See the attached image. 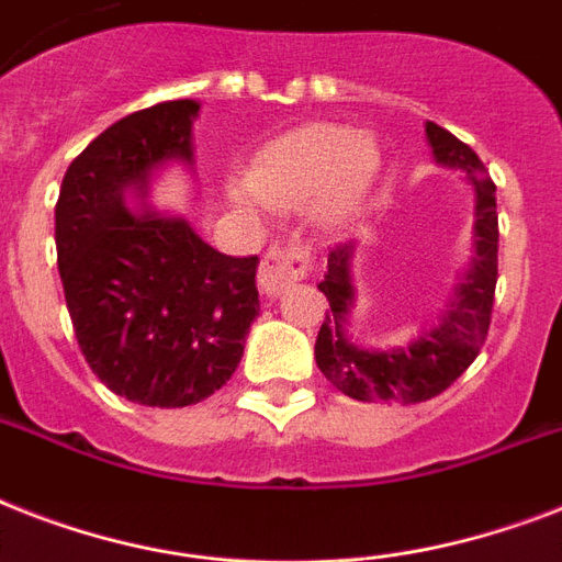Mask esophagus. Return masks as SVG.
<instances>
[{"label":"esophagus","mask_w":562,"mask_h":562,"mask_svg":"<svg viewBox=\"0 0 562 562\" xmlns=\"http://www.w3.org/2000/svg\"><path fill=\"white\" fill-rule=\"evenodd\" d=\"M312 247L303 241H282L271 245L259 262V285L268 297H277L282 291L308 277L312 271Z\"/></svg>","instance_id":"esophagus-1"}]
</instances>
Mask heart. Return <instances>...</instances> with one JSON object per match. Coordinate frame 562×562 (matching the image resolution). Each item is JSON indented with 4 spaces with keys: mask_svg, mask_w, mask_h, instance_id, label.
I'll return each mask as SVG.
<instances>
[{
    "mask_svg": "<svg viewBox=\"0 0 562 562\" xmlns=\"http://www.w3.org/2000/svg\"><path fill=\"white\" fill-rule=\"evenodd\" d=\"M379 171L370 136L344 125L312 122L277 136L256 154L247 180L229 187L241 206H300L315 198L324 218H341L364 198Z\"/></svg>",
    "mask_w": 562,
    "mask_h": 562,
    "instance_id": "obj_1",
    "label": "heart"
}]
</instances>
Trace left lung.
Returning <instances> with one entry per match:
<instances>
[{"label": "left lung", "mask_w": 562, "mask_h": 562, "mask_svg": "<svg viewBox=\"0 0 562 562\" xmlns=\"http://www.w3.org/2000/svg\"><path fill=\"white\" fill-rule=\"evenodd\" d=\"M428 143L437 162L467 171L479 192L475 206V265L461 282L452 308L443 324L435 326L408 350L370 352L347 341L344 315L352 306L350 245H335L326 259V273L317 289L329 300V315L317 333L315 359L321 373L341 393L361 402H426L443 393L449 384L470 368L487 341L498 280V212L496 183L490 180L484 162L470 145L443 131L435 122L426 125Z\"/></svg>", "instance_id": "1"}]
</instances>
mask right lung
Masks as SVG:
<instances>
[{
  "instance_id": "1",
  "label": "right lung",
  "mask_w": 562,
  "mask_h": 562,
  "mask_svg": "<svg viewBox=\"0 0 562 562\" xmlns=\"http://www.w3.org/2000/svg\"><path fill=\"white\" fill-rule=\"evenodd\" d=\"M194 116L180 99L119 119L66 169L55 206L81 356L110 391L151 408H187L227 384L259 315L256 256L218 254L183 218L122 203L154 166L192 160Z\"/></svg>"
}]
</instances>
